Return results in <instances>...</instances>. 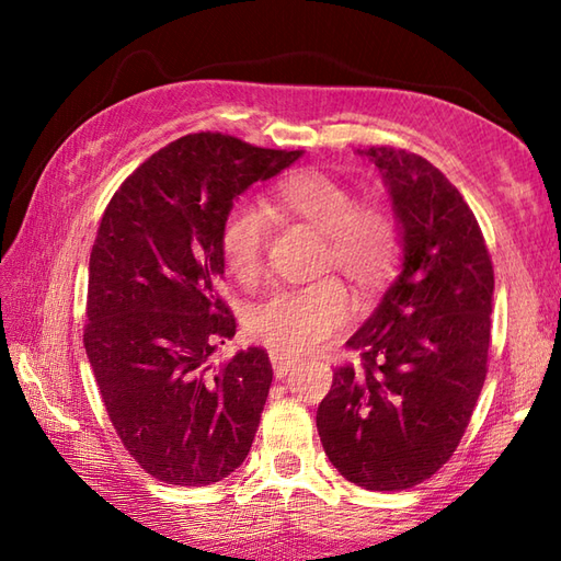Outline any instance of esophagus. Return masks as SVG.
Listing matches in <instances>:
<instances>
[{"label": "esophagus", "instance_id": "1", "mask_svg": "<svg viewBox=\"0 0 561 561\" xmlns=\"http://www.w3.org/2000/svg\"><path fill=\"white\" fill-rule=\"evenodd\" d=\"M270 362H272V368H274V376H277V378H284L296 366L294 356L282 354V352H270Z\"/></svg>", "mask_w": 561, "mask_h": 561}]
</instances>
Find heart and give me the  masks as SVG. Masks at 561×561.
<instances>
[{
	"label": "heart",
	"mask_w": 561,
	"mask_h": 561,
	"mask_svg": "<svg viewBox=\"0 0 561 561\" xmlns=\"http://www.w3.org/2000/svg\"><path fill=\"white\" fill-rule=\"evenodd\" d=\"M272 199L291 217L311 224L325 238L323 267L340 272L371 291L398 267L402 231L383 199H356L350 185L320 171H299L272 187ZM267 248V217L253 202L226 211L219 250L236 282L255 284ZM354 299L335 277L304 287H279L248 311L245 328L257 342L282 354L316 352L354 318Z\"/></svg>",
	"instance_id": "obj_1"
}]
</instances>
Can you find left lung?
Here are the masks:
<instances>
[{"mask_svg": "<svg viewBox=\"0 0 561 561\" xmlns=\"http://www.w3.org/2000/svg\"><path fill=\"white\" fill-rule=\"evenodd\" d=\"M402 226V272L347 340L316 414L325 456L362 490L398 492L456 453L484 386L494 267L458 187L420 153L366 151Z\"/></svg>", "mask_w": 561, "mask_h": 561, "instance_id": "8db88e82", "label": "left lung"}]
</instances>
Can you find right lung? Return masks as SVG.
Listing matches in <instances>:
<instances>
[{"mask_svg":"<svg viewBox=\"0 0 561 561\" xmlns=\"http://www.w3.org/2000/svg\"><path fill=\"white\" fill-rule=\"evenodd\" d=\"M299 157L185 135L141 163L103 211L83 347L123 446L159 482H219L253 446L272 364L260 347L209 364L236 335L217 289L219 233L236 195Z\"/></svg>","mask_w":561,"mask_h":561,"instance_id":"right-lung-1","label":"right lung"}]
</instances>
